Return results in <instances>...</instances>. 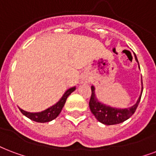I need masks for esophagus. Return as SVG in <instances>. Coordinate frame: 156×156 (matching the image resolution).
<instances>
[{"mask_svg":"<svg viewBox=\"0 0 156 156\" xmlns=\"http://www.w3.org/2000/svg\"><path fill=\"white\" fill-rule=\"evenodd\" d=\"M86 82H87H87H88V81H86Z\"/></svg>","mask_w":156,"mask_h":156,"instance_id":"34e87169","label":"esophagus"}]
</instances>
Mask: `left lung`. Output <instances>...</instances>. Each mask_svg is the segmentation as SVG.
<instances>
[{"label":"left lung","instance_id":"1","mask_svg":"<svg viewBox=\"0 0 156 156\" xmlns=\"http://www.w3.org/2000/svg\"><path fill=\"white\" fill-rule=\"evenodd\" d=\"M135 59L138 63L136 55H135ZM138 65H139V63H138ZM91 89H92V95L90 98L89 107L92 113L96 117V119L104 125H116L129 119L136 110L140 101L141 94H142V78H141V92L140 94L139 98L133 106L126 107V108H116V107H110L108 105L102 103L98 101V99L96 97L95 87L92 86Z\"/></svg>","mask_w":156,"mask_h":156}]
</instances>
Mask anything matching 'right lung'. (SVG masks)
<instances>
[{
  "label": "right lung",
  "mask_w": 156,
  "mask_h": 156,
  "mask_svg": "<svg viewBox=\"0 0 156 156\" xmlns=\"http://www.w3.org/2000/svg\"><path fill=\"white\" fill-rule=\"evenodd\" d=\"M76 89V87H70L69 89H68L64 93L62 98L59 99V101L56 102L55 105H53L51 107H49V108H47L45 110L40 112H29L26 111H24L21 108H20V111L21 112V113L23 115H25L26 117H28L29 119L32 120L34 122H40V123H44V122H49L53 121L57 117L59 113L61 112V111L63 109V106L66 102V100L71 93Z\"/></svg>",
  "instance_id": "1"
}]
</instances>
